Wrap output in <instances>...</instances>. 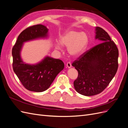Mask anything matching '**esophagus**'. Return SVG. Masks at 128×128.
Here are the masks:
<instances>
[{
  "label": "esophagus",
  "instance_id": "obj_1",
  "mask_svg": "<svg viewBox=\"0 0 128 128\" xmlns=\"http://www.w3.org/2000/svg\"><path fill=\"white\" fill-rule=\"evenodd\" d=\"M66 66L67 67V68H70L71 67H72V64H71V63L70 62H68L67 64H66Z\"/></svg>",
  "mask_w": 128,
  "mask_h": 128
}]
</instances>
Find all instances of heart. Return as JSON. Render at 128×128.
<instances>
[{
    "label": "heart",
    "mask_w": 128,
    "mask_h": 128,
    "mask_svg": "<svg viewBox=\"0 0 128 128\" xmlns=\"http://www.w3.org/2000/svg\"><path fill=\"white\" fill-rule=\"evenodd\" d=\"M59 40L60 42H56L55 44L56 50H61L62 44L68 48V52L72 57L77 58L82 55L87 48L89 37L86 32L72 29L61 34Z\"/></svg>",
    "instance_id": "obj_1"
}]
</instances>
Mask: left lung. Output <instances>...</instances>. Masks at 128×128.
Listing matches in <instances>:
<instances>
[{"instance_id": "obj_1", "label": "left lung", "mask_w": 128, "mask_h": 128, "mask_svg": "<svg viewBox=\"0 0 128 128\" xmlns=\"http://www.w3.org/2000/svg\"><path fill=\"white\" fill-rule=\"evenodd\" d=\"M95 34V40H100V44L72 64L78 74L74 82L75 89L86 96L101 93L113 78L118 68V50L116 45L100 27H96Z\"/></svg>"}]
</instances>
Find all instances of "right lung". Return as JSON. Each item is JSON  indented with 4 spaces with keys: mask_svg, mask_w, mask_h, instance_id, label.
<instances>
[{
    "mask_svg": "<svg viewBox=\"0 0 128 128\" xmlns=\"http://www.w3.org/2000/svg\"><path fill=\"white\" fill-rule=\"evenodd\" d=\"M48 37L47 27L42 24L34 25L19 34L12 48L13 70L23 86L29 91L41 92L46 90L64 68V63L61 60L49 56H45L35 64L23 61L21 53L24 42Z\"/></svg>",
    "mask_w": 128,
    "mask_h": 128,
    "instance_id": "obj_1",
    "label": "right lung"
}]
</instances>
